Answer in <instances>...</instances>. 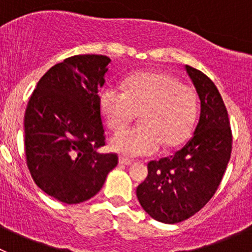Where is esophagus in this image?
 <instances>
[{"instance_id": "esophagus-1", "label": "esophagus", "mask_w": 252, "mask_h": 252, "mask_svg": "<svg viewBox=\"0 0 252 252\" xmlns=\"http://www.w3.org/2000/svg\"><path fill=\"white\" fill-rule=\"evenodd\" d=\"M133 162L130 161V159L128 158H124V157H119V164H123V166H129V164H131Z\"/></svg>"}]
</instances>
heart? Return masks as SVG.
I'll use <instances>...</instances> for the list:
<instances>
[{
	"label": "heart",
	"instance_id": "1",
	"mask_svg": "<svg viewBox=\"0 0 252 252\" xmlns=\"http://www.w3.org/2000/svg\"><path fill=\"white\" fill-rule=\"evenodd\" d=\"M98 107L108 128L119 131L139 113L140 124L116 134L112 151L126 157L150 156L187 140L194 126L197 97L190 86L166 73H139L126 80L124 91L107 85L98 93Z\"/></svg>",
	"mask_w": 252,
	"mask_h": 252
}]
</instances>
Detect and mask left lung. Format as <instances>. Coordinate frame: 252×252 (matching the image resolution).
I'll use <instances>...</instances> for the list:
<instances>
[{
    "instance_id": "8db88e82",
    "label": "left lung",
    "mask_w": 252,
    "mask_h": 252,
    "mask_svg": "<svg viewBox=\"0 0 252 252\" xmlns=\"http://www.w3.org/2000/svg\"><path fill=\"white\" fill-rule=\"evenodd\" d=\"M200 98L194 134L173 156L151 161L146 179L136 188L145 212L174 224L199 212L215 195L232 152L229 118L220 91L202 72L185 65Z\"/></svg>"
}]
</instances>
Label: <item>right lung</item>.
I'll list each match as a JSON object with an SVG mask.
<instances>
[{
	"instance_id": "1",
	"label": "right lung",
	"mask_w": 252,
	"mask_h": 252,
	"mask_svg": "<svg viewBox=\"0 0 252 252\" xmlns=\"http://www.w3.org/2000/svg\"><path fill=\"white\" fill-rule=\"evenodd\" d=\"M111 60L79 55L53 65L39 80L24 116L27 164L35 184L64 204L95 196L118 163L101 154L105 130L98 91Z\"/></svg>"
}]
</instances>
